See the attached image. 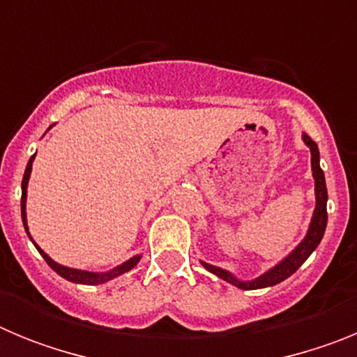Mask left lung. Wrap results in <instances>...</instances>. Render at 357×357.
<instances>
[{"mask_svg": "<svg viewBox=\"0 0 357 357\" xmlns=\"http://www.w3.org/2000/svg\"><path fill=\"white\" fill-rule=\"evenodd\" d=\"M304 143L307 144L309 150H311V168H313V178H314V195H317V207H314L313 218H311V225H309L307 234L305 238L298 243V247L291 252V254L286 257V259L280 261L279 264L268 270L266 273L259 275L254 280H239L234 275L223 268L213 266L209 263H204L202 261V266L209 270L211 273L218 275L220 279L227 280L230 284L238 286L241 289H261L268 288V286H275L279 282H282L284 279H288L289 275L298 270V268L304 264V261L307 259L309 255L313 254L314 248L320 245L321 238H324V232H326L327 227V188H326V176L320 168V151H318L317 143H314L307 134L302 135Z\"/></svg>", "mask_w": 357, "mask_h": 357, "instance_id": "obj_1", "label": "left lung"}]
</instances>
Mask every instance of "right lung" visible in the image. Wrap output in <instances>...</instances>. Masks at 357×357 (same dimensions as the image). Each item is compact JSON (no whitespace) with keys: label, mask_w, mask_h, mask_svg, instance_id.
Masks as SVG:
<instances>
[{"label":"right lung","mask_w":357,"mask_h":357,"mask_svg":"<svg viewBox=\"0 0 357 357\" xmlns=\"http://www.w3.org/2000/svg\"><path fill=\"white\" fill-rule=\"evenodd\" d=\"M33 159H36V155H31L30 160H28L26 164V169H24V176H23V184H21V216H23V225H24V230L28 232V223H26V188H28V178H30V173H31V162H33ZM28 238L31 239L30 232H28ZM33 241V239H31ZM33 245H36V248L39 250V254L43 255L44 261L50 264V266L55 270L56 273L61 277H64L66 280H71V282H77V284H89V286H94V284H103V282H107V280L110 279H116V277H119L121 273L128 272V270H132V268L135 266V264L139 263L141 255H134L132 259L125 261L123 264H119V266H116L114 270H110V272H103V273H94V272H85V270H77V268H68V266H62V264L55 263V261L50 257L48 254H44L43 250H40L39 247H37V243L33 241Z\"/></svg>","instance_id":"add662e5"}]
</instances>
